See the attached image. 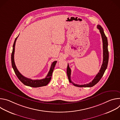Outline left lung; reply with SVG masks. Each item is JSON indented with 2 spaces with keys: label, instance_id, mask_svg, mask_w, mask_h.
Instances as JSON below:
<instances>
[{
  "label": "left lung",
  "instance_id": "1",
  "mask_svg": "<svg viewBox=\"0 0 120 120\" xmlns=\"http://www.w3.org/2000/svg\"><path fill=\"white\" fill-rule=\"evenodd\" d=\"M97 28L99 30L100 32L101 33V35L102 38V43H103V62H102V64L101 66V69L99 71V72L98 73V74L96 75L94 78L93 79V80L89 82V83L82 84V85H79L74 83L71 79V70L69 67V64H68L67 68V76L69 79V81L70 82H72L73 84L75 86L79 87H93L101 79V78L103 76L106 68L107 67L108 63V60H109V52L108 50V40L107 37H106L103 28L102 27L98 25H97Z\"/></svg>",
  "mask_w": 120,
  "mask_h": 120
}]
</instances>
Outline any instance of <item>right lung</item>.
<instances>
[{"label": "right lung", "mask_w": 120, "mask_h": 120, "mask_svg": "<svg viewBox=\"0 0 120 120\" xmlns=\"http://www.w3.org/2000/svg\"><path fill=\"white\" fill-rule=\"evenodd\" d=\"M19 36L17 37L14 41L13 45V50L11 54V63H12V66L14 69V71L17 76L18 77L19 80L25 85L26 86H30L32 87H39L44 86H46V85L51 80V78H52V73L54 71V68L55 67V65L57 63V61H54L52 63V64H51V68L50 69V70L46 76V77L43 79L40 80H32L31 79L26 78L25 76H24L23 75H22L20 72L19 71V70L17 69V68L15 66V64L14 61V53H15V44L16 42V40L18 38Z\"/></svg>", "instance_id": "right-lung-1"}]
</instances>
